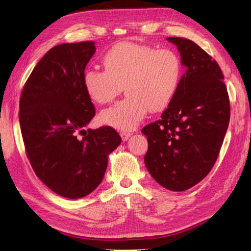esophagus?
<instances>
[{"instance_id":"obj_1","label":"esophagus","mask_w":251,"mask_h":251,"mask_svg":"<svg viewBox=\"0 0 251 251\" xmlns=\"http://www.w3.org/2000/svg\"><path fill=\"white\" fill-rule=\"evenodd\" d=\"M120 135H121V137H122V139H123V141H126L127 139H128V138L130 137V135H131V132H129V131H125V130H123V131H121L120 132Z\"/></svg>"}]
</instances>
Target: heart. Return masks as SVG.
Wrapping results in <instances>:
<instances>
[{"mask_svg":"<svg viewBox=\"0 0 251 251\" xmlns=\"http://www.w3.org/2000/svg\"><path fill=\"white\" fill-rule=\"evenodd\" d=\"M105 69L88 68L83 83L89 98L111 102L125 86L127 97L100 114V121L120 129H134L149 111L158 112L172 102L180 86L183 66L174 50L120 43L106 52Z\"/></svg>","mask_w":251,"mask_h":251,"instance_id":"heart-1","label":"heart"}]
</instances>
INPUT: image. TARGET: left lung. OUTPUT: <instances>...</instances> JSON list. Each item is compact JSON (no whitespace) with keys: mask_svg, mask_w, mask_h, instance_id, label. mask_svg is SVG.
Here are the masks:
<instances>
[{"mask_svg":"<svg viewBox=\"0 0 251 251\" xmlns=\"http://www.w3.org/2000/svg\"><path fill=\"white\" fill-rule=\"evenodd\" d=\"M178 47L186 71L161 119L142 128L145 164L154 180L170 191H185L209 174L230 122L223 73L212 57L183 37H167Z\"/></svg>","mask_w":251,"mask_h":251,"instance_id":"1","label":"left lung"}]
</instances>
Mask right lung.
Here are the masks:
<instances>
[{"mask_svg": "<svg viewBox=\"0 0 251 251\" xmlns=\"http://www.w3.org/2000/svg\"><path fill=\"white\" fill-rule=\"evenodd\" d=\"M95 42L52 47L37 62L20 96L19 123L35 175L58 195L81 199L102 180L121 137L110 126L84 127L96 109L84 87Z\"/></svg>", "mask_w": 251, "mask_h": 251, "instance_id": "1", "label": "right lung"}]
</instances>
